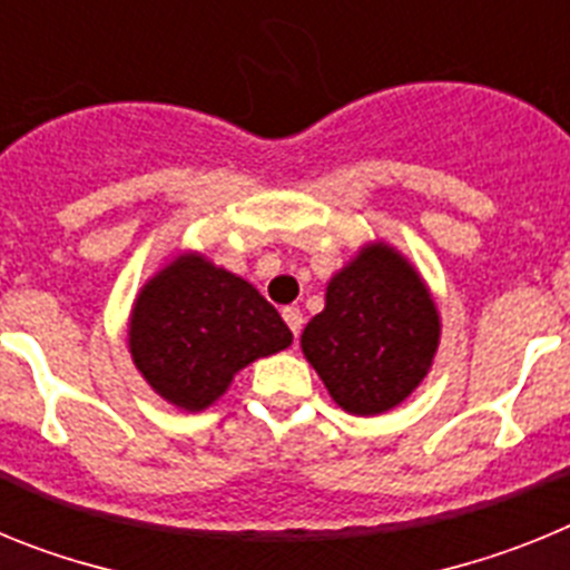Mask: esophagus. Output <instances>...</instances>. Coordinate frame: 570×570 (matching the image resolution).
Here are the masks:
<instances>
[{"label": "esophagus", "mask_w": 570, "mask_h": 570, "mask_svg": "<svg viewBox=\"0 0 570 570\" xmlns=\"http://www.w3.org/2000/svg\"><path fill=\"white\" fill-rule=\"evenodd\" d=\"M282 320L288 322V328L294 331V336H299V331H302V311L299 308H294V305H291V308H285L282 311Z\"/></svg>", "instance_id": "34e87169"}]
</instances>
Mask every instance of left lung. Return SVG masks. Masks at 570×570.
<instances>
[{
  "instance_id": "1",
  "label": "left lung",
  "mask_w": 570,
  "mask_h": 570,
  "mask_svg": "<svg viewBox=\"0 0 570 570\" xmlns=\"http://www.w3.org/2000/svg\"><path fill=\"white\" fill-rule=\"evenodd\" d=\"M440 345V314L416 268L371 242L328 282L302 354L347 414H385L414 394Z\"/></svg>"
}]
</instances>
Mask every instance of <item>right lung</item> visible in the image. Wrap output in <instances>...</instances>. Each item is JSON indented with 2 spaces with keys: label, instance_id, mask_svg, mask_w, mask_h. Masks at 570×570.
Returning <instances> with one entry per match:
<instances>
[{
  "label": "right lung",
  "instance_id": "obj_1",
  "mask_svg": "<svg viewBox=\"0 0 570 570\" xmlns=\"http://www.w3.org/2000/svg\"><path fill=\"white\" fill-rule=\"evenodd\" d=\"M294 342L276 308L242 276L203 254H179L134 302L128 347L156 394L183 411H205L242 367Z\"/></svg>",
  "mask_w": 570,
  "mask_h": 570
}]
</instances>
